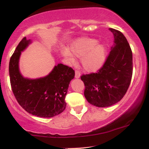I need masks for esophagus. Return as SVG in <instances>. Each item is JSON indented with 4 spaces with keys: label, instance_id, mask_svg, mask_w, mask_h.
Here are the masks:
<instances>
[{
    "label": "esophagus",
    "instance_id": "34e87169",
    "mask_svg": "<svg viewBox=\"0 0 149 149\" xmlns=\"http://www.w3.org/2000/svg\"><path fill=\"white\" fill-rule=\"evenodd\" d=\"M80 77V73L78 71H76V72H75V78H79Z\"/></svg>",
    "mask_w": 149,
    "mask_h": 149
}]
</instances>
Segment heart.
<instances>
[{
    "label": "heart",
    "mask_w": 149,
    "mask_h": 149,
    "mask_svg": "<svg viewBox=\"0 0 149 149\" xmlns=\"http://www.w3.org/2000/svg\"><path fill=\"white\" fill-rule=\"evenodd\" d=\"M63 56L71 62H74L75 57H82V66L88 72H95L103 66L107 58V47L104 43H97L93 38L77 39L70 46V50L63 49Z\"/></svg>",
    "instance_id": "1"
}]
</instances>
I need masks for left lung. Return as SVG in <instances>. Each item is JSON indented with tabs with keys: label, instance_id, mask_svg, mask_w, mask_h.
<instances>
[{
	"label": "left lung",
	"instance_id": "1",
	"mask_svg": "<svg viewBox=\"0 0 149 149\" xmlns=\"http://www.w3.org/2000/svg\"><path fill=\"white\" fill-rule=\"evenodd\" d=\"M114 44L104 66L99 72L83 75L84 95L92 105L108 107L122 100L132 76V52L127 39L119 31L109 29Z\"/></svg>",
	"mask_w": 149,
	"mask_h": 149
}]
</instances>
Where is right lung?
Instances as JSON below:
<instances>
[{"mask_svg": "<svg viewBox=\"0 0 149 149\" xmlns=\"http://www.w3.org/2000/svg\"><path fill=\"white\" fill-rule=\"evenodd\" d=\"M32 42L26 37L20 41L12 55L9 64L10 84L15 98L24 109L33 116L52 118L66 109L65 97L74 71L67 66L58 64L51 72L41 78H25L19 67L22 52Z\"/></svg>", "mask_w": 149, "mask_h": 149, "instance_id": "1", "label": "right lung"}]
</instances>
